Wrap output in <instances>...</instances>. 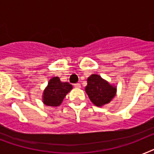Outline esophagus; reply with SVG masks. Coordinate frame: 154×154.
<instances>
[{
    "instance_id": "obj_1",
    "label": "esophagus",
    "mask_w": 154,
    "mask_h": 154,
    "mask_svg": "<svg viewBox=\"0 0 154 154\" xmlns=\"http://www.w3.org/2000/svg\"><path fill=\"white\" fill-rule=\"evenodd\" d=\"M74 86L75 87V88L79 89V88H81V84H80V83H75V84L74 85Z\"/></svg>"
}]
</instances>
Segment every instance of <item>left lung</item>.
I'll use <instances>...</instances> for the list:
<instances>
[{"instance_id": "left-lung-1", "label": "left lung", "mask_w": 154, "mask_h": 154, "mask_svg": "<svg viewBox=\"0 0 154 154\" xmlns=\"http://www.w3.org/2000/svg\"><path fill=\"white\" fill-rule=\"evenodd\" d=\"M116 86L97 74H92L87 79L85 91L91 102L97 107L109 104L116 94Z\"/></svg>"}]
</instances>
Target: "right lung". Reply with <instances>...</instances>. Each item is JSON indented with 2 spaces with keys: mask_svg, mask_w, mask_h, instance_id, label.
Here are the masks:
<instances>
[{
  "mask_svg": "<svg viewBox=\"0 0 154 154\" xmlns=\"http://www.w3.org/2000/svg\"><path fill=\"white\" fill-rule=\"evenodd\" d=\"M68 82H63L59 77H53L48 82L42 94V102L47 106L57 107L63 102V98L72 90Z\"/></svg>",
  "mask_w": 154,
  "mask_h": 154,
  "instance_id": "obj_1",
  "label": "right lung"
}]
</instances>
